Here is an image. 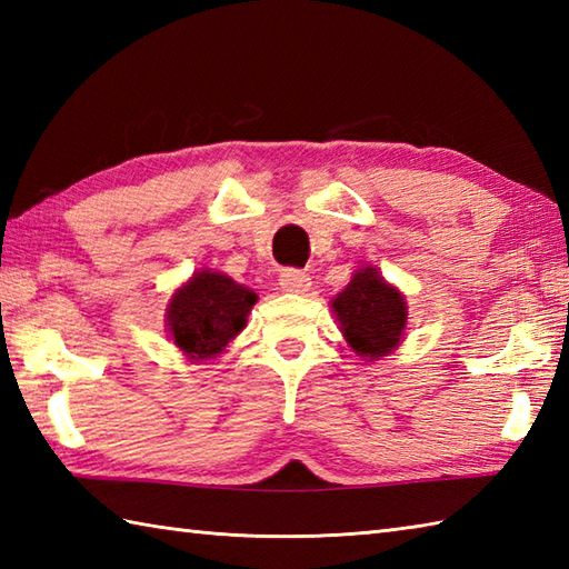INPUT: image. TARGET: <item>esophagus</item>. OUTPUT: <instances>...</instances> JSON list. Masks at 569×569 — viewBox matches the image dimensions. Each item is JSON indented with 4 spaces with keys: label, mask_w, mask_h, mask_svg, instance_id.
<instances>
[{
    "label": "esophagus",
    "mask_w": 569,
    "mask_h": 569,
    "mask_svg": "<svg viewBox=\"0 0 569 569\" xmlns=\"http://www.w3.org/2000/svg\"><path fill=\"white\" fill-rule=\"evenodd\" d=\"M310 283V276L300 269H283L281 276H278V286H281L286 293H306Z\"/></svg>",
    "instance_id": "esophagus-1"
}]
</instances>
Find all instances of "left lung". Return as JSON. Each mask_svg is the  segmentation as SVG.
Segmentation results:
<instances>
[{
  "label": "left lung",
  "instance_id": "8db88e82",
  "mask_svg": "<svg viewBox=\"0 0 569 569\" xmlns=\"http://www.w3.org/2000/svg\"><path fill=\"white\" fill-rule=\"evenodd\" d=\"M349 347L359 357L379 359L401 342L406 328L403 296L383 281L377 269L357 271L332 300Z\"/></svg>",
  "mask_w": 569,
  "mask_h": 569
}]
</instances>
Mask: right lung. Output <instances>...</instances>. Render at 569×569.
I'll list each match as a JSON object with an SVG mask.
<instances>
[{"instance_id":"right-lung-1","label":"right lung","mask_w":569,"mask_h":569,"mask_svg":"<svg viewBox=\"0 0 569 569\" xmlns=\"http://www.w3.org/2000/svg\"><path fill=\"white\" fill-rule=\"evenodd\" d=\"M253 303L257 293L249 288L222 273L200 271L171 298L168 330L190 359H208L247 328Z\"/></svg>"}]
</instances>
